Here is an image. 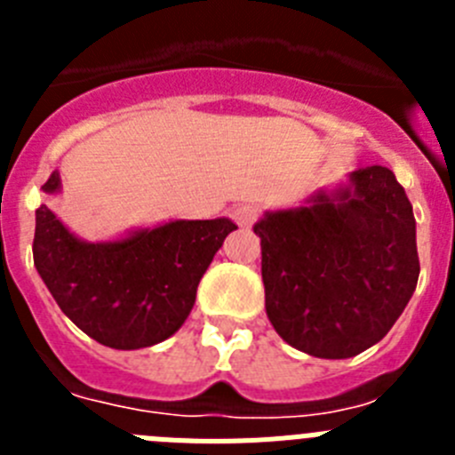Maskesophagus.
<instances>
[{
    "mask_svg": "<svg viewBox=\"0 0 455 455\" xmlns=\"http://www.w3.org/2000/svg\"><path fill=\"white\" fill-rule=\"evenodd\" d=\"M259 209L252 207V204H241V207H235L232 209V219H235L236 225H241V228H252V225L257 223V219H259Z\"/></svg>",
    "mask_w": 455,
    "mask_h": 455,
    "instance_id": "obj_1",
    "label": "esophagus"
}]
</instances>
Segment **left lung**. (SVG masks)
<instances>
[{"label": "left lung", "instance_id": "8db88e82", "mask_svg": "<svg viewBox=\"0 0 455 455\" xmlns=\"http://www.w3.org/2000/svg\"><path fill=\"white\" fill-rule=\"evenodd\" d=\"M255 235L268 321L287 344L315 357L367 351L417 287L412 204L385 166L360 168L351 187L309 207L267 214Z\"/></svg>", "mask_w": 455, "mask_h": 455}]
</instances>
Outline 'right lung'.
<instances>
[{
    "label": "right lung",
    "instance_id": "add662e5",
    "mask_svg": "<svg viewBox=\"0 0 455 455\" xmlns=\"http://www.w3.org/2000/svg\"><path fill=\"white\" fill-rule=\"evenodd\" d=\"M59 172L43 191H59ZM236 230L228 219L172 220L130 239L86 243L45 204L36 209L34 264L63 315L108 348L168 339L187 321L200 277Z\"/></svg>",
    "mask_w": 455,
    "mask_h": 455
}]
</instances>
